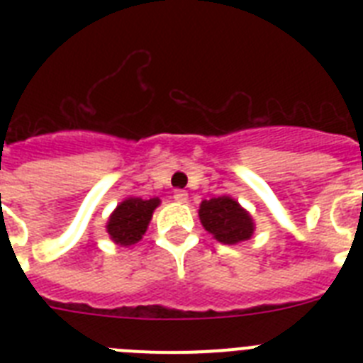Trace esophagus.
<instances>
[{
  "label": "esophagus",
  "instance_id": "1",
  "mask_svg": "<svg viewBox=\"0 0 363 363\" xmlns=\"http://www.w3.org/2000/svg\"><path fill=\"white\" fill-rule=\"evenodd\" d=\"M172 198H174L178 203H187L189 194H187V191H184V189H176L174 194H172Z\"/></svg>",
  "mask_w": 363,
  "mask_h": 363
}]
</instances>
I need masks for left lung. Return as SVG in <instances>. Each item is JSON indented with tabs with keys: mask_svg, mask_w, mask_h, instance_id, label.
Instances as JSON below:
<instances>
[{
	"mask_svg": "<svg viewBox=\"0 0 363 363\" xmlns=\"http://www.w3.org/2000/svg\"><path fill=\"white\" fill-rule=\"evenodd\" d=\"M200 220L214 238L227 245L249 240L255 230L252 218L229 196L205 200L200 205Z\"/></svg>",
	"mask_w": 363,
	"mask_h": 363,
	"instance_id": "obj_1",
	"label": "left lung"
}]
</instances>
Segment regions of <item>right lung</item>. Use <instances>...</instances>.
I'll return each mask as SVG.
<instances>
[{
    "instance_id": "add662e5",
    "label": "right lung",
    "mask_w": 363,
    "mask_h": 363,
    "mask_svg": "<svg viewBox=\"0 0 363 363\" xmlns=\"http://www.w3.org/2000/svg\"><path fill=\"white\" fill-rule=\"evenodd\" d=\"M158 205V198H150V200L129 198V200L121 201L108 220L107 233L120 245H133V243L140 242L149 225L152 211Z\"/></svg>"
}]
</instances>
